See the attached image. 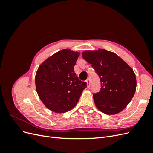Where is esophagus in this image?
Returning <instances> with one entry per match:
<instances>
[{"instance_id":"1","label":"esophagus","mask_w":153,"mask_h":153,"mask_svg":"<svg viewBox=\"0 0 153 153\" xmlns=\"http://www.w3.org/2000/svg\"><path fill=\"white\" fill-rule=\"evenodd\" d=\"M86 82H87V87H90V80H89V79H87V80H86Z\"/></svg>"}]
</instances>
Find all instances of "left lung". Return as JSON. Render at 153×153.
<instances>
[{"label":"left lung","mask_w":153,"mask_h":153,"mask_svg":"<svg viewBox=\"0 0 153 153\" xmlns=\"http://www.w3.org/2000/svg\"><path fill=\"white\" fill-rule=\"evenodd\" d=\"M82 55L92 64L101 81L100 91L93 94L97 108L108 115L121 112L136 91V76L133 69L117 55L105 49L85 50Z\"/></svg>","instance_id":"obj_1"}]
</instances>
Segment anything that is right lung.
Instances as JSON below:
<instances>
[{"label": "right lung", "instance_id": "1", "mask_svg": "<svg viewBox=\"0 0 153 153\" xmlns=\"http://www.w3.org/2000/svg\"><path fill=\"white\" fill-rule=\"evenodd\" d=\"M79 55L80 52L70 49L62 50L46 59L37 70V93L52 112L64 113L73 108L87 87L74 71Z\"/></svg>", "mask_w": 153, "mask_h": 153}]
</instances>
